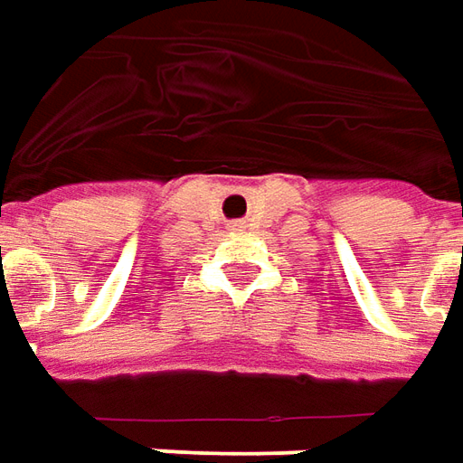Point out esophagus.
I'll use <instances>...</instances> for the list:
<instances>
[{
	"label": "esophagus",
	"instance_id": "1",
	"mask_svg": "<svg viewBox=\"0 0 463 463\" xmlns=\"http://www.w3.org/2000/svg\"><path fill=\"white\" fill-rule=\"evenodd\" d=\"M239 229H241V226H239Z\"/></svg>",
	"mask_w": 463,
	"mask_h": 463
}]
</instances>
